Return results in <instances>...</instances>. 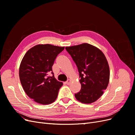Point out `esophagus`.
Listing matches in <instances>:
<instances>
[{
	"instance_id": "esophagus-1",
	"label": "esophagus",
	"mask_w": 135,
	"mask_h": 135,
	"mask_svg": "<svg viewBox=\"0 0 135 135\" xmlns=\"http://www.w3.org/2000/svg\"><path fill=\"white\" fill-rule=\"evenodd\" d=\"M65 83H66V84L69 85V84H70V83H71V80H70V79H68V80H67Z\"/></svg>"
}]
</instances>
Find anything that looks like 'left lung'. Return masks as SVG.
<instances>
[{
    "mask_svg": "<svg viewBox=\"0 0 135 135\" xmlns=\"http://www.w3.org/2000/svg\"><path fill=\"white\" fill-rule=\"evenodd\" d=\"M74 61L79 73L80 91L76 99L84 104L97 100L107 89L110 78L108 61L99 48L88 43L65 47Z\"/></svg>",
    "mask_w": 135,
    "mask_h": 135,
    "instance_id": "8db88e82",
    "label": "left lung"
}]
</instances>
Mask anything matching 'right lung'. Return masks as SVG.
Masks as SVG:
<instances>
[{
  "mask_svg": "<svg viewBox=\"0 0 135 135\" xmlns=\"http://www.w3.org/2000/svg\"><path fill=\"white\" fill-rule=\"evenodd\" d=\"M64 47L38 44L27 51L21 61L19 76L23 90L30 99L42 105L56 100L63 83L54 76L52 67ZM51 72L53 75L48 77Z\"/></svg>",
  "mask_w": 135,
  "mask_h": 135,
  "instance_id": "right-lung-1",
  "label": "right lung"
}]
</instances>
